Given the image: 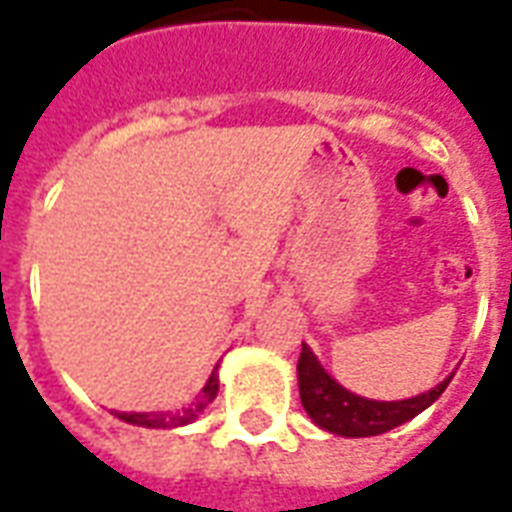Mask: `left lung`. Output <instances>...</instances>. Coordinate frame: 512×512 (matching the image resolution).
I'll list each match as a JSON object with an SVG mask.
<instances>
[{"instance_id": "left-lung-1", "label": "left lung", "mask_w": 512, "mask_h": 512, "mask_svg": "<svg viewBox=\"0 0 512 512\" xmlns=\"http://www.w3.org/2000/svg\"><path fill=\"white\" fill-rule=\"evenodd\" d=\"M299 392H301V406L310 414L321 428L337 436H378L386 430L403 425L408 419H414L419 411L439 400V395L447 389L450 378L441 381L436 389L422 392L417 397H408V400H392V403H381V400H367L354 392H348L343 386L337 384L321 365L318 359L312 356L307 345H301L299 356Z\"/></svg>"}]
</instances>
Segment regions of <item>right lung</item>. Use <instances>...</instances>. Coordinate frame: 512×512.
Segmentation results:
<instances>
[{"label": "right lung", "instance_id": "obj_1", "mask_svg": "<svg viewBox=\"0 0 512 512\" xmlns=\"http://www.w3.org/2000/svg\"><path fill=\"white\" fill-rule=\"evenodd\" d=\"M216 392H219V378L213 373L205 389H202L200 400H194L183 411H175V414H117V417L126 419L131 425H142V428H178V425H189L191 419L200 417V411L211 403Z\"/></svg>", "mask_w": 512, "mask_h": 512}]
</instances>
